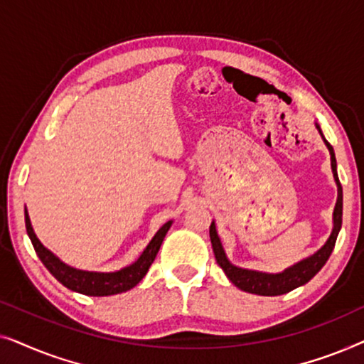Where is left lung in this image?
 Segmentation results:
<instances>
[{"mask_svg":"<svg viewBox=\"0 0 364 364\" xmlns=\"http://www.w3.org/2000/svg\"><path fill=\"white\" fill-rule=\"evenodd\" d=\"M318 131L321 134L320 126H316ZM323 137V134H321ZM325 141L328 151H330L331 156V171L333 176H335L336 186H338V200H336V207L335 212H333V232L328 242L323 245L320 250H318L315 255L305 258L296 265H293L290 268H287L285 272L282 273H262V272H253V270H245V268H238L235 265H232L230 262L227 260L225 252H223L220 238L217 235L215 230V223L212 222L210 225V240H212V247H213V253H215V260L225 275L228 277L233 285L240 288V290L247 291V293H253V295H262V296H277V295H283V293H288L295 288L305 285L311 280L313 277L316 275L318 272L321 270L323 265H325L328 258H330L333 248H335L336 243V237L338 232L341 228V220H343V188L340 183V178H338V172H336V157L335 152H333V147L330 146V142Z\"/></svg>","mask_w":364,"mask_h":364,"instance_id":"obj_1","label":"left lung"}]
</instances>
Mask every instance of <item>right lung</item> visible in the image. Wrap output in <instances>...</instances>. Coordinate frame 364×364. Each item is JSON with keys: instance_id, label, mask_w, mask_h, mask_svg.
Here are the masks:
<instances>
[{"instance_id": "1", "label": "right lung", "mask_w": 364, "mask_h": 364, "mask_svg": "<svg viewBox=\"0 0 364 364\" xmlns=\"http://www.w3.org/2000/svg\"><path fill=\"white\" fill-rule=\"evenodd\" d=\"M24 222H26V232L29 238H31L34 250H36L38 257L41 258L44 267L51 272V275L56 278L58 282H61L64 287L69 288V290L82 293V295H89V296L117 295V293L127 291L136 287L137 283L146 277L149 267L152 265L154 258H156L159 248L162 245L164 237H166V233L172 225V222L164 223V225L159 228L156 237H154L151 243L147 245L146 250L142 252V255L139 257L137 262H134L132 265L122 268V270L119 272L97 273V272L76 270V268L63 263L58 257H54L48 248H44L43 243L38 240L36 235H34L31 222H29L26 210H24Z\"/></svg>"}]
</instances>
